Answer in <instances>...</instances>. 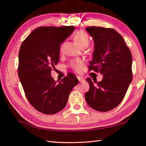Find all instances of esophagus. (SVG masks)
<instances>
[{"mask_svg":"<svg viewBox=\"0 0 146 146\" xmlns=\"http://www.w3.org/2000/svg\"><path fill=\"white\" fill-rule=\"evenodd\" d=\"M77 78H78L79 82H82L84 81V79L82 76H77Z\"/></svg>","mask_w":146,"mask_h":146,"instance_id":"obj_1","label":"esophagus"}]
</instances>
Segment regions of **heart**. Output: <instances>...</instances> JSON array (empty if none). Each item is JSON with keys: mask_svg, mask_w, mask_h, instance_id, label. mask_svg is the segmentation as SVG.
I'll return each mask as SVG.
<instances>
[{"mask_svg": "<svg viewBox=\"0 0 146 146\" xmlns=\"http://www.w3.org/2000/svg\"><path fill=\"white\" fill-rule=\"evenodd\" d=\"M75 40L77 44L80 47L84 46H89L90 42V37H89L88 35L84 31H78L76 32L75 35ZM64 47V44L60 47V51H62ZM84 62L81 59H75L71 61L70 62V66L71 68L73 69L74 70L76 71H80L82 70V66L83 65Z\"/></svg>", "mask_w": 146, "mask_h": 146, "instance_id": "heart-1", "label": "heart"}]
</instances>
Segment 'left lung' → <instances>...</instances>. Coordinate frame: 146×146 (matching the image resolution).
<instances>
[{
  "mask_svg": "<svg viewBox=\"0 0 146 146\" xmlns=\"http://www.w3.org/2000/svg\"><path fill=\"white\" fill-rule=\"evenodd\" d=\"M86 31L94 40L93 59L89 70L103 75L100 82L88 77L90 90L85 94L88 104L98 111L106 112L120 104L132 76V55L122 36L111 28L91 26Z\"/></svg>",
  "mask_w": 146,
  "mask_h": 146,
  "instance_id": "1",
  "label": "left lung"
}]
</instances>
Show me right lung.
I'll use <instances>...</instances> for the list:
<instances>
[{"label":"right lung","instance_id":"right-lung-1","mask_svg":"<svg viewBox=\"0 0 146 146\" xmlns=\"http://www.w3.org/2000/svg\"><path fill=\"white\" fill-rule=\"evenodd\" d=\"M73 26H46L34 29L22 43L19 53L18 75L33 107L46 115L60 111L78 79L73 73L59 81L51 75L59 61L61 44L75 30Z\"/></svg>","mask_w":146,"mask_h":146}]
</instances>
